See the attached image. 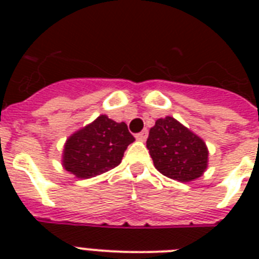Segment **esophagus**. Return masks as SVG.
Here are the masks:
<instances>
[{
    "mask_svg": "<svg viewBox=\"0 0 259 259\" xmlns=\"http://www.w3.org/2000/svg\"><path fill=\"white\" fill-rule=\"evenodd\" d=\"M136 138H137L138 141H145L146 138H148V130H142L141 133L136 134Z\"/></svg>",
    "mask_w": 259,
    "mask_h": 259,
    "instance_id": "34e87169",
    "label": "esophagus"
}]
</instances>
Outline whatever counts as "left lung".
<instances>
[{
	"label": "left lung",
	"instance_id": "1",
	"mask_svg": "<svg viewBox=\"0 0 259 259\" xmlns=\"http://www.w3.org/2000/svg\"><path fill=\"white\" fill-rule=\"evenodd\" d=\"M156 169L180 183L199 179L208 166V148L173 117L158 118L146 141Z\"/></svg>",
	"mask_w": 259,
	"mask_h": 259
}]
</instances>
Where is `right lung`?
I'll list each match as a JSON object with an SVG mask.
<instances>
[{
    "instance_id": "right-lung-1",
    "label": "right lung",
    "mask_w": 259,
    "mask_h": 259,
    "mask_svg": "<svg viewBox=\"0 0 259 259\" xmlns=\"http://www.w3.org/2000/svg\"><path fill=\"white\" fill-rule=\"evenodd\" d=\"M134 142L125 122L99 117L67 138L63 168L78 179H90L119 165L127 146Z\"/></svg>"
}]
</instances>
